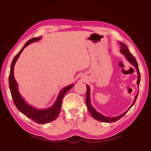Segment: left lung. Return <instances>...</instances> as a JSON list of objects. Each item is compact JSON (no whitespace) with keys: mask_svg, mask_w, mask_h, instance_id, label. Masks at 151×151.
I'll return each instance as SVG.
<instances>
[{"mask_svg":"<svg viewBox=\"0 0 151 151\" xmlns=\"http://www.w3.org/2000/svg\"><path fill=\"white\" fill-rule=\"evenodd\" d=\"M120 44H121V49H120V52H121V53L123 55H124L126 57V59H127V61L129 63H131L132 64L133 66L136 68L137 72V75H138V79H137V85L139 86V83H140V81H141V75H140V72H139L137 62L135 57H134V56L132 54H131V53L129 51V50L127 47L126 46V45L124 44L123 43H121V42H120ZM86 88H87V90H86V103L88 109V111H90V114H91V116H92V117H94L95 119L98 120V121L106 122V123L115 122L117 121V120L121 119L122 117L123 116H124V115L129 111V109L131 108V107H132L134 105V104H135V101L137 100V96H138V94L135 96V99H134V101H133V103L132 104V105L131 106V107L129 108V109H128V110H127L125 112H124V113L122 114V115H120V116H118L117 117H106V116H103V115L100 114L99 112H98L94 108H93L92 104H91V102H90V88H89L88 86V85L86 86Z\"/></svg>","mask_w":151,"mask_h":151,"instance_id":"obj_1","label":"left lung"}]
</instances>
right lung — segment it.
Wrapping results in <instances>:
<instances>
[{
	"mask_svg": "<svg viewBox=\"0 0 151 151\" xmlns=\"http://www.w3.org/2000/svg\"><path fill=\"white\" fill-rule=\"evenodd\" d=\"M41 38H42L41 37H35L28 41L26 44L24 45V47L22 48L21 50L19 51V53L14 57V58L13 59V61L12 62V64H11L9 83L10 90L14 103L15 106L18 108V110L22 112L23 114L25 115L26 116L32 119L35 123H40V124H45V123H47L49 122L53 121V120L57 118L59 114L60 110H61L63 98L64 96L66 94V93L68 90L73 86L74 84H70L69 86H67V87L64 88L59 92L55 102L54 103L53 105L51 108L47 109H37L36 108H33L31 106H29V104H27L24 100L23 98L21 96L20 93L18 92V84L15 80L14 76V67L16 62L17 61V59H18V57L20 56L22 52L24 50V49L27 47L31 43L37 42V41L40 40Z\"/></svg>",
	"mask_w": 151,
	"mask_h": 151,
	"instance_id": "right-lung-1",
	"label": "right lung"
}]
</instances>
